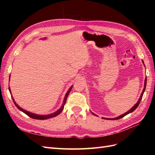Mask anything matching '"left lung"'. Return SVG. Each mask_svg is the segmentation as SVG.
<instances>
[{
	"instance_id": "left-lung-1",
	"label": "left lung",
	"mask_w": 155,
	"mask_h": 155,
	"mask_svg": "<svg viewBox=\"0 0 155 155\" xmlns=\"http://www.w3.org/2000/svg\"><path fill=\"white\" fill-rule=\"evenodd\" d=\"M142 62H143V63L144 64V63H143V61H142ZM146 84H147V78H145V82H144V88H143V91H142V94H141V95H140V98H139V100H138V101H137V104H135V105H134L132 108H131V109H130L129 110H128L127 112H126L125 113H124V114H121V115H120V116H118V117H116V118H103V119H105V120H118V119H120V118H123V117H124L125 116L127 115L128 114L130 113V112H133V111H134V110L136 109H137V108L138 107V105H139V104H140V101H141V100H142V98L143 94V93H144L145 90V87H146ZM92 113L94 115L97 116L96 114H94L93 112H92Z\"/></svg>"
}]
</instances>
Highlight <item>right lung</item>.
Returning <instances> with one entry per match:
<instances>
[{
	"instance_id": "right-lung-1",
	"label": "right lung",
	"mask_w": 155,
	"mask_h": 155,
	"mask_svg": "<svg viewBox=\"0 0 155 155\" xmlns=\"http://www.w3.org/2000/svg\"><path fill=\"white\" fill-rule=\"evenodd\" d=\"M43 39H46V37H45V38H43ZM72 87H73V85L70 87V88L68 89V91L66 93V95H65V96H64V100H63V104H62L61 107V108H59V109H58L57 111H55V112H54V113H51V114H47V115H39V114H36L32 113V112H30L27 111V110H25V109H23L22 108H21V107H19V105H17V104L15 102V101L14 100L12 95V100H13V101L14 104H15V106L17 107V109H18L21 111L24 112V113H25L26 115H28L29 117H30V118H34V119H36V120H47V119H49V118H53V117H55V116H56L59 115V114L61 113V112H62V110H63V109H64V106L65 104H66L67 97H68V94H69L70 92L71 91L72 88ZM9 91H10V94H12V92H11V89H10V87H9Z\"/></svg>"
}]
</instances>
